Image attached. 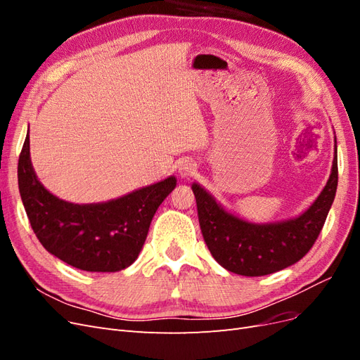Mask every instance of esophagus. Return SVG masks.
Listing matches in <instances>:
<instances>
[{"label":"esophagus","mask_w":360,"mask_h":360,"mask_svg":"<svg viewBox=\"0 0 360 360\" xmlns=\"http://www.w3.org/2000/svg\"><path fill=\"white\" fill-rule=\"evenodd\" d=\"M195 169H197V168H195V165L191 160H184L179 168V172H180L181 177H191L195 174Z\"/></svg>","instance_id":"obj_1"}]
</instances>
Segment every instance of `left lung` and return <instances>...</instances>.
<instances>
[{"label":"left lung","mask_w":360,"mask_h":360,"mask_svg":"<svg viewBox=\"0 0 360 360\" xmlns=\"http://www.w3.org/2000/svg\"><path fill=\"white\" fill-rule=\"evenodd\" d=\"M338 155L332 174L319 198L296 219L278 224H250L225 212L200 184H192L198 219L207 248L224 269L243 276H264L297 263L317 240L335 200Z\"/></svg>","instance_id":"1"}]
</instances>
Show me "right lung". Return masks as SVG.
<instances>
[{
    "mask_svg": "<svg viewBox=\"0 0 360 360\" xmlns=\"http://www.w3.org/2000/svg\"><path fill=\"white\" fill-rule=\"evenodd\" d=\"M18 183L31 228L48 252L85 271H118L138 258L158 207L176 188L168 177L122 198L72 204L37 180L27 135L18 162Z\"/></svg>",
    "mask_w": 360,
    "mask_h": 360,
    "instance_id": "obj_1",
    "label": "right lung"
}]
</instances>
